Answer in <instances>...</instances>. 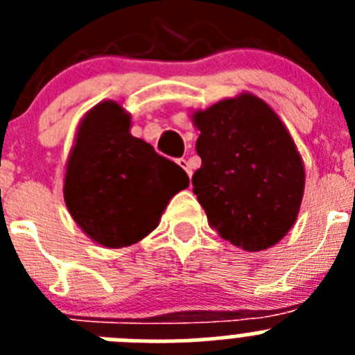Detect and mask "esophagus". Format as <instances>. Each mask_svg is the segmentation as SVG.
I'll return each mask as SVG.
<instances>
[{"instance_id":"34e87169","label":"esophagus","mask_w":355,"mask_h":355,"mask_svg":"<svg viewBox=\"0 0 355 355\" xmlns=\"http://www.w3.org/2000/svg\"><path fill=\"white\" fill-rule=\"evenodd\" d=\"M178 165H180V167L183 168L184 172H187L188 178H192V168H190V163H188V159L180 158V159H178Z\"/></svg>"}]
</instances>
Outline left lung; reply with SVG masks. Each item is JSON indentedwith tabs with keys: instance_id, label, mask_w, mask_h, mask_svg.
Listing matches in <instances>:
<instances>
[{
	"instance_id": "left-lung-1",
	"label": "left lung",
	"mask_w": 355,
	"mask_h": 355,
	"mask_svg": "<svg viewBox=\"0 0 355 355\" xmlns=\"http://www.w3.org/2000/svg\"><path fill=\"white\" fill-rule=\"evenodd\" d=\"M202 159L193 193L216 233L243 250L275 245L295 224L304 165L274 110L252 94L193 114Z\"/></svg>"
}]
</instances>
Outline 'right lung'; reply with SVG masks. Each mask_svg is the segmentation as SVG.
Listing matches in <instances>:
<instances>
[{
	"mask_svg": "<svg viewBox=\"0 0 355 355\" xmlns=\"http://www.w3.org/2000/svg\"><path fill=\"white\" fill-rule=\"evenodd\" d=\"M130 126L117 103L94 106L81 121L65 172L69 213L94 241L112 249L147 236L168 200L190 183L178 163L131 137Z\"/></svg>",
	"mask_w": 355,
	"mask_h": 355,
	"instance_id": "right-lung-1",
	"label": "right lung"
}]
</instances>
